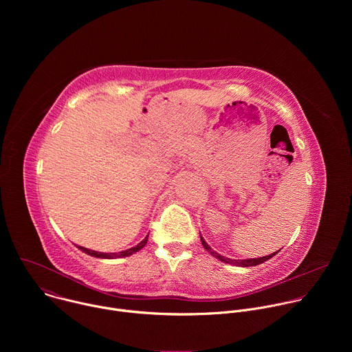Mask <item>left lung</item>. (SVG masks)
<instances>
[{"label": "left lung", "instance_id": "left-lung-1", "mask_svg": "<svg viewBox=\"0 0 352 352\" xmlns=\"http://www.w3.org/2000/svg\"><path fill=\"white\" fill-rule=\"evenodd\" d=\"M200 241H202V245L205 246V249H208V252H210L214 258H217L219 261H221V262H226V263H230V265H234V266H242V267H249V266H256V265H261V263H263V262H266V261H269L270 258H273L277 252H274V254H272V255H267V256H263V258H258V259H245V261H234V259H228V258H224V256H221V255H219L217 252H214V250H212V248L208 245V242L200 236Z\"/></svg>", "mask_w": 352, "mask_h": 352}]
</instances>
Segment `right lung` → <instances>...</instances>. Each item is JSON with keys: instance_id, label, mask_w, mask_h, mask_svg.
<instances>
[{"instance_id": "add662e5", "label": "right lung", "mask_w": 352, "mask_h": 352, "mask_svg": "<svg viewBox=\"0 0 352 352\" xmlns=\"http://www.w3.org/2000/svg\"><path fill=\"white\" fill-rule=\"evenodd\" d=\"M147 238H148V235H146V238L143 239V241H140L136 246H133V248H131V249H126V250H122V252H118V254H104V252H96V250H90V249H87V248H83V246H78L80 250H83L85 254H87V255H90V256H94V258H102V259H113V258H125V256H129V255H132V254H135V252H138V250H140L144 245H146V242H147Z\"/></svg>"}]
</instances>
